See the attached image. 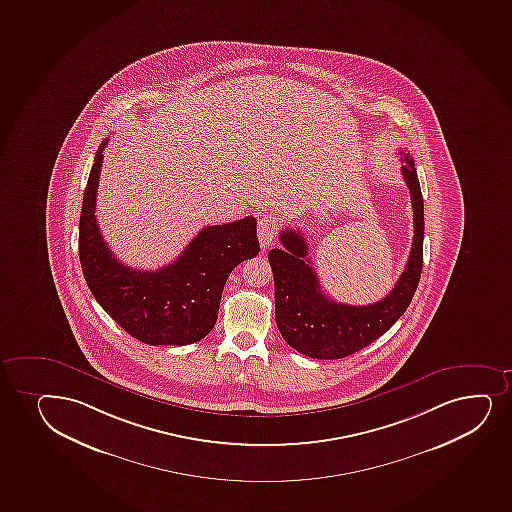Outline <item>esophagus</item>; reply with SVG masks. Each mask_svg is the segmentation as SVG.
<instances>
[{
	"label": "esophagus",
	"instance_id": "esophagus-1",
	"mask_svg": "<svg viewBox=\"0 0 512 512\" xmlns=\"http://www.w3.org/2000/svg\"><path fill=\"white\" fill-rule=\"evenodd\" d=\"M278 234V222L277 218L271 217V215H263V217L259 218L258 222V235L259 242H261V246L268 247L270 246L273 239L277 237Z\"/></svg>",
	"mask_w": 512,
	"mask_h": 512
}]
</instances>
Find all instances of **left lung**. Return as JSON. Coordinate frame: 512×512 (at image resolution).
<instances>
[{
	"mask_svg": "<svg viewBox=\"0 0 512 512\" xmlns=\"http://www.w3.org/2000/svg\"><path fill=\"white\" fill-rule=\"evenodd\" d=\"M401 174L410 189L413 242L405 271L384 299L348 306L329 299L311 266L306 237L297 229L280 232L282 249L268 253L275 280V318L290 347L312 359H343L384 335L410 306L423 265V198L410 153L401 150Z\"/></svg>",
	"mask_w": 512,
	"mask_h": 512,
	"instance_id": "left-lung-1",
	"label": "left lung"
}]
</instances>
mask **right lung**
Returning a JSON list of instances; mask_svg holds the SVG:
<instances>
[{"label": "right lung", "instance_id": "right-lung-1", "mask_svg": "<svg viewBox=\"0 0 512 512\" xmlns=\"http://www.w3.org/2000/svg\"><path fill=\"white\" fill-rule=\"evenodd\" d=\"M106 145L102 141L95 153L83 193L78 253L85 282L100 307L136 340L174 347L196 343L217 323L230 271L259 253L256 218L201 229L181 256L160 270L130 268L102 239L95 217Z\"/></svg>", "mask_w": 512, "mask_h": 512}]
</instances>
